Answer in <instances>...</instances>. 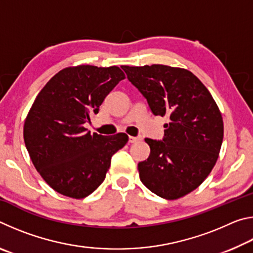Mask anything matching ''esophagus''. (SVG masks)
Returning <instances> with one entry per match:
<instances>
[{"instance_id":"esophagus-1","label":"esophagus","mask_w":253,"mask_h":253,"mask_svg":"<svg viewBox=\"0 0 253 253\" xmlns=\"http://www.w3.org/2000/svg\"><path fill=\"white\" fill-rule=\"evenodd\" d=\"M129 143H137L139 142V140H142V137L140 136H137V137H134V136H129Z\"/></svg>"}]
</instances>
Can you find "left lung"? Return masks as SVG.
Segmentation results:
<instances>
[{
	"label": "left lung",
	"mask_w": 253,
	"mask_h": 253,
	"mask_svg": "<svg viewBox=\"0 0 253 253\" xmlns=\"http://www.w3.org/2000/svg\"><path fill=\"white\" fill-rule=\"evenodd\" d=\"M155 116H168L162 140L145 138L151 154L138 163L139 178L153 193L176 200L211 173L223 140V119L207 87L191 71L164 65L122 66Z\"/></svg>",
	"instance_id": "1"
}]
</instances>
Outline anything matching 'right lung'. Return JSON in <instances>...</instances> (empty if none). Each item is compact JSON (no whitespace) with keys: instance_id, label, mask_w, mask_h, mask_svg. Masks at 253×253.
<instances>
[{"instance_id":"1","label":"right lung","mask_w":253,"mask_h":253,"mask_svg":"<svg viewBox=\"0 0 253 253\" xmlns=\"http://www.w3.org/2000/svg\"><path fill=\"white\" fill-rule=\"evenodd\" d=\"M123 79L116 66L69 67L37 96L24 123V143L34 168L58 193L91 194L104 182L111 157L128 142L124 132L102 136L84 127Z\"/></svg>"}]
</instances>
